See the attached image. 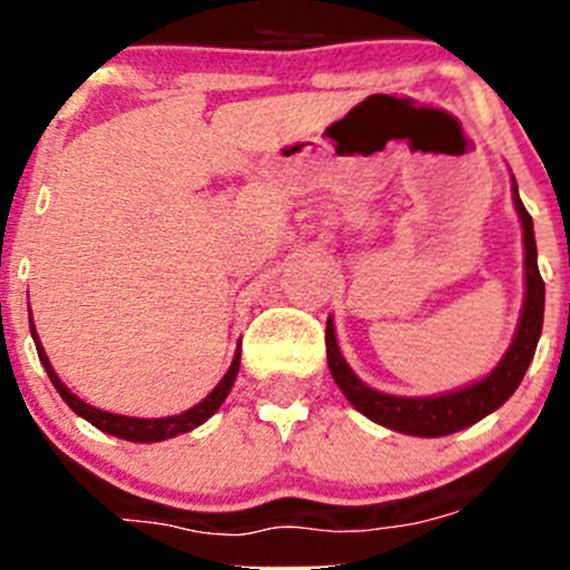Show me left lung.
<instances>
[{
  "instance_id": "8db88e82",
  "label": "left lung",
  "mask_w": 570,
  "mask_h": 570,
  "mask_svg": "<svg viewBox=\"0 0 570 570\" xmlns=\"http://www.w3.org/2000/svg\"><path fill=\"white\" fill-rule=\"evenodd\" d=\"M513 204L521 217V228H524V308H521L519 327L510 342L508 353L499 361L497 370L488 372L482 381L471 383V386L458 389V392L435 394V396H394L375 392L366 386L358 375L347 366L342 358L336 344V333H333V320H327L325 327V347H327V370H331L333 381L342 389L344 396L355 411L370 416L372 422L383 424V428L396 430L405 435H419V439H439V435L458 433V430L469 428V424L480 422L488 413L497 411L499 405L513 396L519 383L524 381L527 366L532 364L534 347H538L540 331H543V303H546V286L538 273V245H534V228L530 212L524 209L519 198V187L513 181Z\"/></svg>"
}]
</instances>
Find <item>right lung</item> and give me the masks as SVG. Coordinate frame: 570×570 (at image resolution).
<instances>
[{"mask_svg": "<svg viewBox=\"0 0 570 570\" xmlns=\"http://www.w3.org/2000/svg\"><path fill=\"white\" fill-rule=\"evenodd\" d=\"M30 331H32V338H36L40 364H43L46 375H49V381L55 383V389L60 392L62 400L68 402V407H71L73 413H79L82 419H88V422L94 424V428H99L101 433H109V435H115V439H124V441H135V444H154V441L174 439V435L189 433V430H195L198 424H204L209 416H215V411L223 405V402H226L234 381H237L239 355H243L237 347L232 366H228V372L223 375V381L212 389L206 400H200L198 405H193L189 411L178 413V416H165V419H137V416H120V413L99 411V407H94V405H88V402L79 400L73 392H68L66 383H62L60 377H57V372L51 370L49 358H46V353H43V344L38 342V333H36V325H32V322H30Z\"/></svg>", "mask_w": 570, "mask_h": 570, "instance_id": "add662e5", "label": "right lung"}]
</instances>
